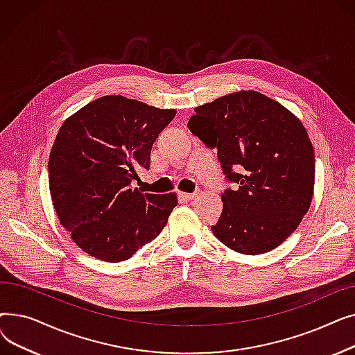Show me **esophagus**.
Segmentation results:
<instances>
[{
  "label": "esophagus",
  "instance_id": "34e87169",
  "mask_svg": "<svg viewBox=\"0 0 355 355\" xmlns=\"http://www.w3.org/2000/svg\"><path fill=\"white\" fill-rule=\"evenodd\" d=\"M196 196H197V193H182V191H180V193H178V197H180V198H182V200H185V201H190V200H193Z\"/></svg>",
  "mask_w": 355,
  "mask_h": 355
}]
</instances>
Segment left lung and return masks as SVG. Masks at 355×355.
Wrapping results in <instances>:
<instances>
[{
    "label": "left lung",
    "mask_w": 355,
    "mask_h": 355,
    "mask_svg": "<svg viewBox=\"0 0 355 355\" xmlns=\"http://www.w3.org/2000/svg\"><path fill=\"white\" fill-rule=\"evenodd\" d=\"M189 129L217 148L233 189L211 230L234 252L260 254L277 248L311 206L315 157L302 122L254 90H241L196 107Z\"/></svg>",
    "instance_id": "8db88e82"
}]
</instances>
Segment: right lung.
Wrapping results in <instances>:
<instances>
[{"label":"right lung","mask_w":355,"mask_h":355,"mask_svg":"<svg viewBox=\"0 0 355 355\" xmlns=\"http://www.w3.org/2000/svg\"><path fill=\"white\" fill-rule=\"evenodd\" d=\"M177 112L119 95L99 98L62 125L49 158L51 200L62 226L85 253L122 262L153 241L177 194L132 189L151 149Z\"/></svg>","instance_id":"right-lung-1"}]
</instances>
